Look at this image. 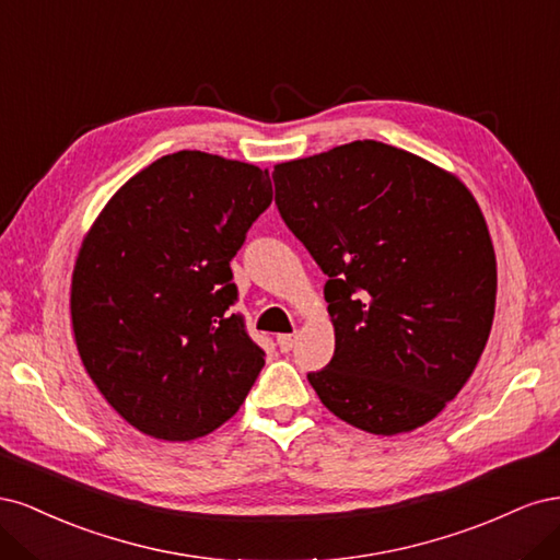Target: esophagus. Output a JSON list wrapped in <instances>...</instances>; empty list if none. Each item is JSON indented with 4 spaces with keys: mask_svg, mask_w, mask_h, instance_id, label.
I'll return each mask as SVG.
<instances>
[{
    "mask_svg": "<svg viewBox=\"0 0 560 560\" xmlns=\"http://www.w3.org/2000/svg\"><path fill=\"white\" fill-rule=\"evenodd\" d=\"M299 334H278V346L282 352H290L296 346Z\"/></svg>",
    "mask_w": 560,
    "mask_h": 560,
    "instance_id": "34e87169",
    "label": "esophagus"
}]
</instances>
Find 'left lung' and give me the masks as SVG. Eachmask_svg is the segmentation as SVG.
Returning a JSON list of instances; mask_svg holds the SVG:
<instances>
[{"label":"left lung","mask_w":560,"mask_h":560,"mask_svg":"<svg viewBox=\"0 0 560 560\" xmlns=\"http://www.w3.org/2000/svg\"><path fill=\"white\" fill-rule=\"evenodd\" d=\"M276 206L329 278L331 362L308 374L348 425L393 436L444 411L495 315L498 261L477 198L411 151L358 140L278 163Z\"/></svg>","instance_id":"left-lung-1"}]
</instances>
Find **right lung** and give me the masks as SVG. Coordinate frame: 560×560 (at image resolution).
Listing matches in <instances>:
<instances>
[{"label":"right lung","mask_w":560,"mask_h":560,"mask_svg":"<svg viewBox=\"0 0 560 560\" xmlns=\"http://www.w3.org/2000/svg\"><path fill=\"white\" fill-rule=\"evenodd\" d=\"M270 200L268 171L184 149L132 175L83 235L70 294L79 358L142 434L206 436L257 381L264 350L229 313L231 259Z\"/></svg>","instance_id":"1"}]
</instances>
